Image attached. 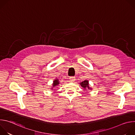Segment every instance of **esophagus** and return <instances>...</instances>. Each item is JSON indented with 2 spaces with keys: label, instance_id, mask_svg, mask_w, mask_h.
Here are the masks:
<instances>
[{
  "label": "esophagus",
  "instance_id": "34e87169",
  "mask_svg": "<svg viewBox=\"0 0 135 135\" xmlns=\"http://www.w3.org/2000/svg\"><path fill=\"white\" fill-rule=\"evenodd\" d=\"M69 80L70 82H74L76 80L75 77H70L69 78Z\"/></svg>",
  "mask_w": 135,
  "mask_h": 135
}]
</instances>
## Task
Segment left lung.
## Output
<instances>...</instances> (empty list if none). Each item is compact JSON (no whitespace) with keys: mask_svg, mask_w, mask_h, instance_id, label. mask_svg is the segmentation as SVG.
Returning a JSON list of instances; mask_svg holds the SVG:
<instances>
[{"mask_svg":"<svg viewBox=\"0 0 135 135\" xmlns=\"http://www.w3.org/2000/svg\"><path fill=\"white\" fill-rule=\"evenodd\" d=\"M80 85L82 86V88H83V90L84 91H87V90H92V88L91 87H90L89 86V83L88 80H84L82 82L80 83ZM86 93H87V91L86 92Z\"/></svg>","mask_w":135,"mask_h":135,"instance_id":"obj_1","label":"left lung"}]
</instances>
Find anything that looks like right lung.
<instances>
[{"label": "right lung", "mask_w": 135, "mask_h": 135, "mask_svg": "<svg viewBox=\"0 0 135 135\" xmlns=\"http://www.w3.org/2000/svg\"><path fill=\"white\" fill-rule=\"evenodd\" d=\"M60 82H59V80L57 79H55L54 81H53V83H52V88H51V90H53V88H55V87H56V86H57L60 83Z\"/></svg>", "instance_id": "obj_1"}]
</instances>
